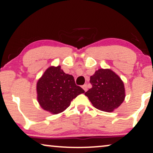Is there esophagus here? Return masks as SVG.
Masks as SVG:
<instances>
[{
  "label": "esophagus",
  "instance_id": "34e87169",
  "mask_svg": "<svg viewBox=\"0 0 153 153\" xmlns=\"http://www.w3.org/2000/svg\"><path fill=\"white\" fill-rule=\"evenodd\" d=\"M82 88H83L84 91H87V90H88L87 85H86V84H84V85L82 86Z\"/></svg>",
  "mask_w": 153,
  "mask_h": 153
}]
</instances>
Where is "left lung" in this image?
Here are the masks:
<instances>
[{
	"label": "left lung",
	"mask_w": 153,
	"mask_h": 153,
	"mask_svg": "<svg viewBox=\"0 0 153 153\" xmlns=\"http://www.w3.org/2000/svg\"><path fill=\"white\" fill-rule=\"evenodd\" d=\"M92 88L84 93L93 106L99 110L112 112L125 98L124 83L111 69H100L90 77Z\"/></svg>",
	"instance_id": "8db88e82"
}]
</instances>
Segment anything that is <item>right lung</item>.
Wrapping results in <instances>:
<instances>
[{
	"label": "right lung",
	"mask_w": 153,
	"mask_h": 153,
	"mask_svg": "<svg viewBox=\"0 0 153 153\" xmlns=\"http://www.w3.org/2000/svg\"><path fill=\"white\" fill-rule=\"evenodd\" d=\"M36 91L40 106L52 114L62 112L73 100L84 93L76 84L74 76L66 74L60 66L50 67L45 71L38 79Z\"/></svg>",
	"instance_id": "right-lung-1"
}]
</instances>
